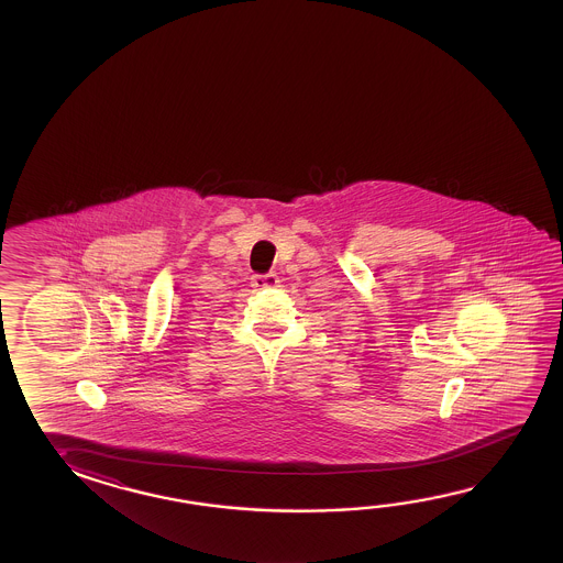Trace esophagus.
<instances>
[{
  "label": "esophagus",
  "mask_w": 563,
  "mask_h": 563,
  "mask_svg": "<svg viewBox=\"0 0 563 563\" xmlns=\"http://www.w3.org/2000/svg\"><path fill=\"white\" fill-rule=\"evenodd\" d=\"M251 283H253V287L256 290H263V288H276L278 287V276L275 273H266V275H254L251 278Z\"/></svg>",
  "instance_id": "obj_1"
}]
</instances>
